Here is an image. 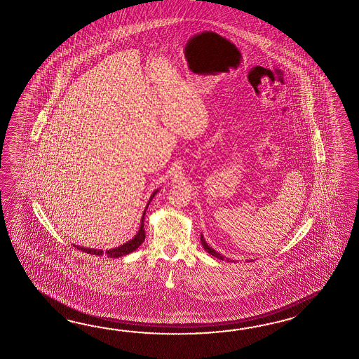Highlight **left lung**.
Wrapping results in <instances>:
<instances>
[{"mask_svg":"<svg viewBox=\"0 0 359 359\" xmlns=\"http://www.w3.org/2000/svg\"><path fill=\"white\" fill-rule=\"evenodd\" d=\"M201 242H202L203 248H204V250L208 252V254H211L212 257H217V259H221V260H224V257H221L220 254L219 252H216L213 248H210L208 245H207V242L204 241V238L201 237Z\"/></svg>","mask_w":359,"mask_h":359,"instance_id":"obj_1","label":"left lung"}]
</instances>
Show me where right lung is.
<instances>
[{"label": "right lung", "instance_id": "right-lung-1", "mask_svg": "<svg viewBox=\"0 0 359 359\" xmlns=\"http://www.w3.org/2000/svg\"><path fill=\"white\" fill-rule=\"evenodd\" d=\"M156 193L157 190L151 195L149 202L152 201V198L155 196V194ZM149 202H148V204H149ZM147 207H146V210H147ZM146 210H144V213H143L142 222H140V228H139L137 236H135L134 238L130 239L129 242H126L125 245H122L120 248H111V250H108V251H105V252H104L102 250H95V248H79V246H75V248H78V250H81L83 252H87V254H91V255H97V257H102L104 254L108 257H123V255H128L130 252L135 251V250L144 242V238H146V231H144V215H146Z\"/></svg>", "mask_w": 359, "mask_h": 359}]
</instances>
